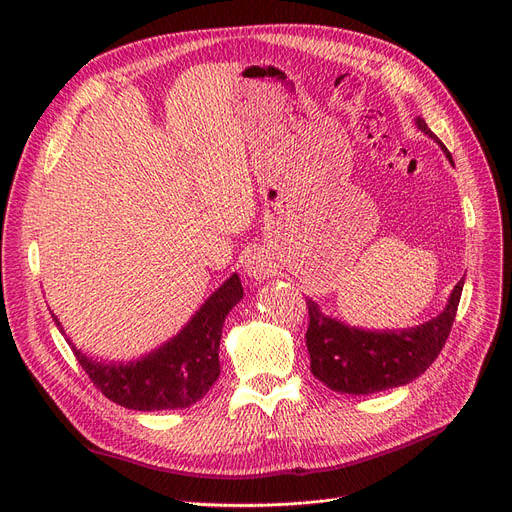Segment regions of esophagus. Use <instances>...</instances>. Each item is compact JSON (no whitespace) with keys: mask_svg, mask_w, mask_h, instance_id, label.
<instances>
[{"mask_svg":"<svg viewBox=\"0 0 512 512\" xmlns=\"http://www.w3.org/2000/svg\"><path fill=\"white\" fill-rule=\"evenodd\" d=\"M247 274L251 276V278H255V280H263L265 276H270V267H267L265 263H263V259L261 257H251L249 261H247Z\"/></svg>","mask_w":512,"mask_h":512,"instance_id":"esophagus-1","label":"esophagus"}]
</instances>
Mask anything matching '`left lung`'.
<instances>
[{
  "mask_svg": "<svg viewBox=\"0 0 512 512\" xmlns=\"http://www.w3.org/2000/svg\"><path fill=\"white\" fill-rule=\"evenodd\" d=\"M417 126L434 137L421 118H417ZM442 149L452 161L448 149L444 145ZM463 284L465 280L454 286L446 309L436 319L402 332L348 328L326 317L317 303L309 299V328L305 338L313 375L334 392L355 396L409 384L438 359L444 348L461 303Z\"/></svg>",
  "mask_w": 512,
  "mask_h": 512,
  "instance_id": "8db88e82",
  "label": "left lung"
}]
</instances>
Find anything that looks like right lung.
I'll return each instance as SVG.
<instances>
[{
    "label": "right lung",
    "mask_w": 512,
    "mask_h": 512,
    "mask_svg": "<svg viewBox=\"0 0 512 512\" xmlns=\"http://www.w3.org/2000/svg\"><path fill=\"white\" fill-rule=\"evenodd\" d=\"M242 299L240 278L234 274L215 290L209 301L176 338L137 363H95L72 353L89 380L105 398L134 411H172L199 402L220 378V338L224 319ZM53 321L60 328L58 317Z\"/></svg>",
    "instance_id": "1"
}]
</instances>
